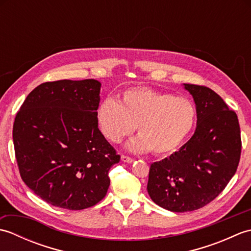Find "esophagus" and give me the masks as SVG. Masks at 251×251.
Returning a JSON list of instances; mask_svg holds the SVG:
<instances>
[{
	"instance_id": "1",
	"label": "esophagus",
	"mask_w": 251,
	"mask_h": 251,
	"mask_svg": "<svg viewBox=\"0 0 251 251\" xmlns=\"http://www.w3.org/2000/svg\"><path fill=\"white\" fill-rule=\"evenodd\" d=\"M121 157H122V161L125 162V163H132V162H134V159H132L130 156L125 155V154H122Z\"/></svg>"
}]
</instances>
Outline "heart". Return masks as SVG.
<instances>
[{
	"instance_id": "heart-1",
	"label": "heart",
	"mask_w": 251,
	"mask_h": 251,
	"mask_svg": "<svg viewBox=\"0 0 251 251\" xmlns=\"http://www.w3.org/2000/svg\"><path fill=\"white\" fill-rule=\"evenodd\" d=\"M102 135L121 143L136 130L131 151L155 155L176 152L188 140L196 124L197 112L191 100L151 87H131L123 92L119 102L105 99L96 112Z\"/></svg>"
}]
</instances>
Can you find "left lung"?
Segmentation results:
<instances>
[{"mask_svg":"<svg viewBox=\"0 0 251 251\" xmlns=\"http://www.w3.org/2000/svg\"><path fill=\"white\" fill-rule=\"evenodd\" d=\"M184 87L196 104L195 132L179 151L151 164L147 186L155 204L175 212L196 210L214 201L235 175L242 152L235 111L210 88Z\"/></svg>","mask_w":251,"mask_h":251,"instance_id":"1","label":"left lung"}]
</instances>
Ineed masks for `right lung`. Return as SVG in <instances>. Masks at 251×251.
<instances>
[{"label": "right lung", "mask_w": 251, "mask_h": 251, "mask_svg": "<svg viewBox=\"0 0 251 251\" xmlns=\"http://www.w3.org/2000/svg\"><path fill=\"white\" fill-rule=\"evenodd\" d=\"M101 84L96 79L45 82L21 104L13 126L15 156L24 182L49 204L92 207L110 185L121 156L98 128Z\"/></svg>", "instance_id": "1"}]
</instances>
